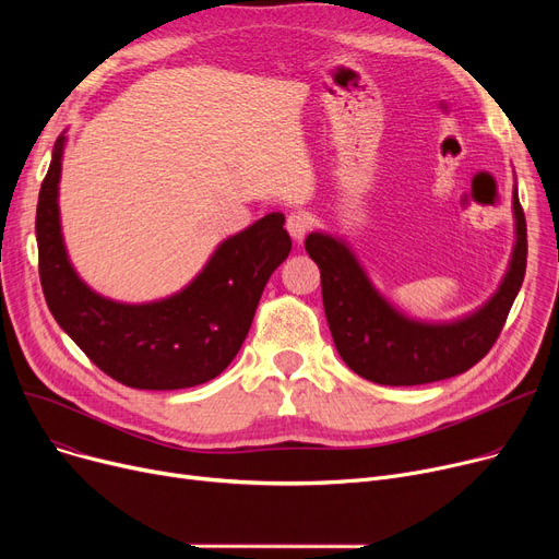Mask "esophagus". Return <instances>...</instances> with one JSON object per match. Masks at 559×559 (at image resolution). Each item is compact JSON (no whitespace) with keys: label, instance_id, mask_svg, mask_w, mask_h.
Returning a JSON list of instances; mask_svg holds the SVG:
<instances>
[{"label":"esophagus","instance_id":"esophagus-1","mask_svg":"<svg viewBox=\"0 0 559 559\" xmlns=\"http://www.w3.org/2000/svg\"><path fill=\"white\" fill-rule=\"evenodd\" d=\"M310 226H312V217L308 215V213H289V217H287V233L292 235V240H297V242H301L304 238H306V233L310 230Z\"/></svg>","mask_w":559,"mask_h":559}]
</instances>
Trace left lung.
<instances>
[{
	"label": "left lung",
	"mask_w": 559,
	"mask_h": 559,
	"mask_svg": "<svg viewBox=\"0 0 559 559\" xmlns=\"http://www.w3.org/2000/svg\"><path fill=\"white\" fill-rule=\"evenodd\" d=\"M516 242L498 289L472 314L455 321L409 319L369 281L342 238L310 233L306 251L321 274V297L340 358L378 385H426L472 369L503 331L525 276V217L514 188Z\"/></svg>",
	"instance_id": "obj_1"
}]
</instances>
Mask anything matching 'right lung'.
<instances>
[{
    "label": "right lung",
    "mask_w": 559,
    "mask_h": 559,
    "mask_svg": "<svg viewBox=\"0 0 559 559\" xmlns=\"http://www.w3.org/2000/svg\"><path fill=\"white\" fill-rule=\"evenodd\" d=\"M66 133L53 144L38 194L36 240L45 301L53 319L104 373L135 390H186L219 376L251 329L262 289L287 258L283 213H270L224 240L176 295L120 304L74 272L61 233L58 181Z\"/></svg>",
    "instance_id": "obj_1"
}]
</instances>
